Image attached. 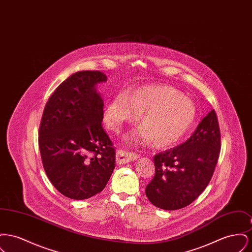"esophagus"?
Segmentation results:
<instances>
[{
	"label": "esophagus",
	"instance_id": "esophagus-1",
	"mask_svg": "<svg viewBox=\"0 0 252 252\" xmlns=\"http://www.w3.org/2000/svg\"><path fill=\"white\" fill-rule=\"evenodd\" d=\"M138 156L135 153L126 152L124 150H118L116 152V162L118 164H126L137 159Z\"/></svg>",
	"mask_w": 252,
	"mask_h": 252
}]
</instances>
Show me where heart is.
<instances>
[{"label":"heart","instance_id":"heart-1","mask_svg":"<svg viewBox=\"0 0 252 252\" xmlns=\"http://www.w3.org/2000/svg\"><path fill=\"white\" fill-rule=\"evenodd\" d=\"M142 126L126 133L127 145L151 143L167 147L178 143L191 129L196 118V108L189 97L166 85H147L116 95L103 110L108 129L118 132L126 123L139 118Z\"/></svg>","mask_w":252,"mask_h":252}]
</instances>
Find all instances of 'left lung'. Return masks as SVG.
I'll return each instance as SVG.
<instances>
[{"label":"left lung","instance_id":"8db88e82","mask_svg":"<svg viewBox=\"0 0 252 252\" xmlns=\"http://www.w3.org/2000/svg\"><path fill=\"white\" fill-rule=\"evenodd\" d=\"M219 152L220 130L212 109L185 143L155 155V176L145 188L149 201L167 211L190 205L209 184Z\"/></svg>","mask_w":252,"mask_h":252}]
</instances>
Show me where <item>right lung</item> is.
<instances>
[{
    "label": "right lung",
    "mask_w": 252,
    "mask_h": 252,
    "mask_svg": "<svg viewBox=\"0 0 252 252\" xmlns=\"http://www.w3.org/2000/svg\"><path fill=\"white\" fill-rule=\"evenodd\" d=\"M98 71L75 72L50 96L39 126L45 173L63 195L83 200L101 192L115 167V150L103 129L104 101Z\"/></svg>",
    "instance_id": "obj_1"
}]
</instances>
